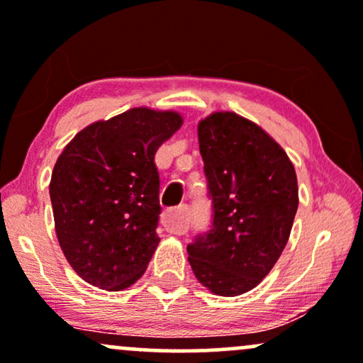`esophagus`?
Wrapping results in <instances>:
<instances>
[{"label":"esophagus","mask_w":363,"mask_h":363,"mask_svg":"<svg viewBox=\"0 0 363 363\" xmlns=\"http://www.w3.org/2000/svg\"><path fill=\"white\" fill-rule=\"evenodd\" d=\"M164 227L169 234L181 235L187 230V206L181 205L164 215Z\"/></svg>","instance_id":"obj_1"}]
</instances>
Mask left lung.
Here are the masks:
<instances>
[{"label": "left lung", "instance_id": "1", "mask_svg": "<svg viewBox=\"0 0 363 363\" xmlns=\"http://www.w3.org/2000/svg\"><path fill=\"white\" fill-rule=\"evenodd\" d=\"M198 140L215 215L213 228L187 245V261L211 294L237 297L259 285L289 242L297 174L280 143L235 112L203 118Z\"/></svg>", "mask_w": 363, "mask_h": 363}]
</instances>
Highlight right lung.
Listing matches in <instances>:
<instances>
[{"mask_svg":"<svg viewBox=\"0 0 363 363\" xmlns=\"http://www.w3.org/2000/svg\"><path fill=\"white\" fill-rule=\"evenodd\" d=\"M184 119L176 111L133 107L83 128L54 164L57 242L74 273L107 291L143 277L160 239L153 158Z\"/></svg>","mask_w":363,"mask_h":363,"instance_id":"right-lung-1","label":"right lung"}]
</instances>
